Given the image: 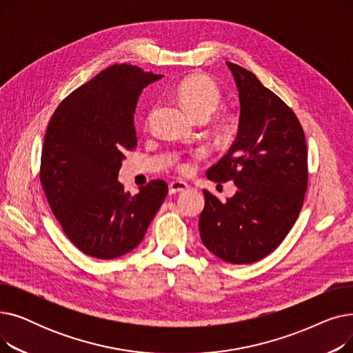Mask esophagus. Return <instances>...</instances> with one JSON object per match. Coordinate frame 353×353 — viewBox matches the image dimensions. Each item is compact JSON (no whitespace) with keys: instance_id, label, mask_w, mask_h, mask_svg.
Returning <instances> with one entry per match:
<instances>
[{"instance_id":"obj_1","label":"esophagus","mask_w":353,"mask_h":353,"mask_svg":"<svg viewBox=\"0 0 353 353\" xmlns=\"http://www.w3.org/2000/svg\"><path fill=\"white\" fill-rule=\"evenodd\" d=\"M186 189H189V184L186 181H181V180H176V181H172L169 184V193L170 194H176V193H180V192H184Z\"/></svg>"}]
</instances>
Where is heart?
Returning <instances> with one entry per match:
<instances>
[{
    "instance_id": "obj_1",
    "label": "heart",
    "mask_w": 353,
    "mask_h": 353,
    "mask_svg": "<svg viewBox=\"0 0 353 353\" xmlns=\"http://www.w3.org/2000/svg\"><path fill=\"white\" fill-rule=\"evenodd\" d=\"M174 94L197 120L209 119L221 101L220 87L212 77L205 76V74H192V76L183 79L177 84ZM148 119H150V114H148ZM236 128L237 119L232 113H217L214 116V130L220 137L233 136ZM205 157V148H197L188 156L176 157L173 160V167L181 174H189L196 161Z\"/></svg>"
}]
</instances>
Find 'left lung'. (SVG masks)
Returning a JSON list of instances; mask_svg holds the SVG:
<instances>
[{"label": "left lung", "instance_id": "1", "mask_svg": "<svg viewBox=\"0 0 353 353\" xmlns=\"http://www.w3.org/2000/svg\"><path fill=\"white\" fill-rule=\"evenodd\" d=\"M240 100L236 141L208 170L213 181L233 180L237 192L221 203L209 190L199 219L201 242L233 265L270 254L298 219L307 190V148L293 110L253 72L233 63Z\"/></svg>", "mask_w": 353, "mask_h": 353}]
</instances>
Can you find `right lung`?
Wrapping results in <instances>:
<instances>
[{
    "label": "right lung",
    "instance_id": "obj_1",
    "mask_svg": "<svg viewBox=\"0 0 353 353\" xmlns=\"http://www.w3.org/2000/svg\"><path fill=\"white\" fill-rule=\"evenodd\" d=\"M159 79L137 65H111L70 92L48 123L40 181L70 242L91 257L137 248L169 192L160 179L134 196L117 181L124 153L137 145L139 97Z\"/></svg>",
    "mask_w": 353,
    "mask_h": 353
}]
</instances>
